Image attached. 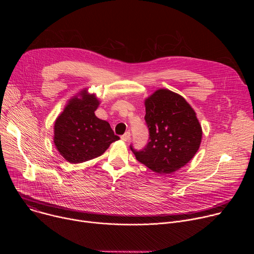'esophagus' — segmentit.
Instances as JSON below:
<instances>
[{"label":"esophagus","instance_id":"34e87169","mask_svg":"<svg viewBox=\"0 0 254 254\" xmlns=\"http://www.w3.org/2000/svg\"><path fill=\"white\" fill-rule=\"evenodd\" d=\"M121 138H122L124 141H127V140L130 138V132H129V131L125 132V133L121 136Z\"/></svg>","mask_w":254,"mask_h":254}]
</instances>
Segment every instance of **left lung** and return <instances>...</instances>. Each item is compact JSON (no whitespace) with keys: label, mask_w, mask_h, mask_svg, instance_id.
I'll use <instances>...</instances> for the list:
<instances>
[{"label":"left lung","mask_w":254,"mask_h":254,"mask_svg":"<svg viewBox=\"0 0 254 254\" xmlns=\"http://www.w3.org/2000/svg\"><path fill=\"white\" fill-rule=\"evenodd\" d=\"M149 142L135 159L158 174H171L190 162L199 150L202 127L186 99L169 89H159L144 100Z\"/></svg>","instance_id":"8db88e82"}]
</instances>
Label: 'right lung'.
Listing matches in <instances>:
<instances>
[{"instance_id": "right-lung-1", "label": "right lung", "mask_w": 254, "mask_h": 254, "mask_svg": "<svg viewBox=\"0 0 254 254\" xmlns=\"http://www.w3.org/2000/svg\"><path fill=\"white\" fill-rule=\"evenodd\" d=\"M80 98L72 97L54 125V144L71 164L83 163L101 156L120 139L110 124L96 118L99 100L84 89Z\"/></svg>"}]
</instances>
